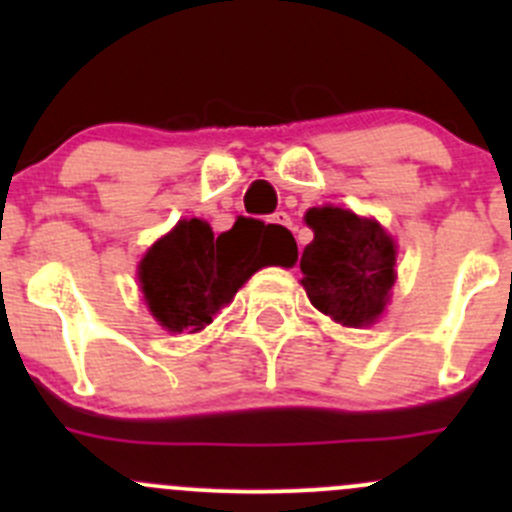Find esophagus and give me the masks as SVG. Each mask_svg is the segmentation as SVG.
Returning a JSON list of instances; mask_svg holds the SVG:
<instances>
[{"instance_id":"1","label":"esophagus","mask_w":512,"mask_h":512,"mask_svg":"<svg viewBox=\"0 0 512 512\" xmlns=\"http://www.w3.org/2000/svg\"><path fill=\"white\" fill-rule=\"evenodd\" d=\"M272 223L285 225V227H292V218H289V215L285 213V210H277V213L272 215Z\"/></svg>"}]
</instances>
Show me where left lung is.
Wrapping results in <instances>:
<instances>
[{
	"instance_id": "left-lung-1",
	"label": "left lung",
	"mask_w": 512,
	"mask_h": 512,
	"mask_svg": "<svg viewBox=\"0 0 512 512\" xmlns=\"http://www.w3.org/2000/svg\"><path fill=\"white\" fill-rule=\"evenodd\" d=\"M304 220L314 230L299 260L309 302L344 327L371 324L394 287V240L352 210L312 208Z\"/></svg>"
}]
</instances>
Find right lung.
I'll list each match as a JSON object with an SVG mask.
<instances>
[{
  "instance_id": "obj_1",
  "label": "right lung",
  "mask_w": 512,
  "mask_h": 512,
  "mask_svg": "<svg viewBox=\"0 0 512 512\" xmlns=\"http://www.w3.org/2000/svg\"><path fill=\"white\" fill-rule=\"evenodd\" d=\"M297 242L280 225L242 218L215 237L208 223L180 220L138 267L153 317L168 332H200L265 265H292Z\"/></svg>"
}]
</instances>
